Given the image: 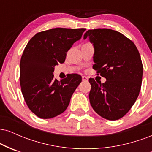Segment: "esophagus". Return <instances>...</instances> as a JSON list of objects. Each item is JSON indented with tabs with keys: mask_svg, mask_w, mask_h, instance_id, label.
<instances>
[{
	"mask_svg": "<svg viewBox=\"0 0 152 152\" xmlns=\"http://www.w3.org/2000/svg\"><path fill=\"white\" fill-rule=\"evenodd\" d=\"M82 80H83V81H88V78H87L86 76H82Z\"/></svg>",
	"mask_w": 152,
	"mask_h": 152,
	"instance_id": "34e87169",
	"label": "esophagus"
}]
</instances>
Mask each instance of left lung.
<instances>
[{
	"label": "left lung",
	"mask_w": 152,
	"mask_h": 152,
	"mask_svg": "<svg viewBox=\"0 0 152 152\" xmlns=\"http://www.w3.org/2000/svg\"><path fill=\"white\" fill-rule=\"evenodd\" d=\"M94 48V69L106 78L105 83L89 78V101L94 111L108 120L119 119L131 109L141 89L143 66L140 54L131 40L108 28L88 30Z\"/></svg>",
	"instance_id": "obj_1"
}]
</instances>
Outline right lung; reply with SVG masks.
<instances>
[{
	"label": "right lung",
	"mask_w": 152,
	"mask_h": 152,
	"mask_svg": "<svg viewBox=\"0 0 152 152\" xmlns=\"http://www.w3.org/2000/svg\"><path fill=\"white\" fill-rule=\"evenodd\" d=\"M85 31L52 28L36 34L26 45L20 63V88L26 104L38 117H55L67 109L81 76L73 74L58 81L54 67L65 61L67 51Z\"/></svg>",
	"instance_id": "add662e5"
}]
</instances>
